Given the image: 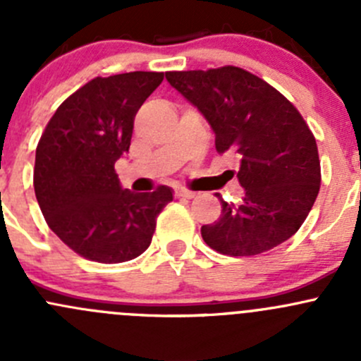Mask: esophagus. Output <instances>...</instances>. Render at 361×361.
<instances>
[{
  "label": "esophagus",
  "mask_w": 361,
  "mask_h": 361,
  "mask_svg": "<svg viewBox=\"0 0 361 361\" xmlns=\"http://www.w3.org/2000/svg\"><path fill=\"white\" fill-rule=\"evenodd\" d=\"M176 195L178 197H183V199H192L195 195V192L187 190V188H180V190H176Z\"/></svg>",
  "instance_id": "34e87169"
}]
</instances>
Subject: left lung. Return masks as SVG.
I'll use <instances>...</instances> for the list:
<instances>
[{"instance_id": "left-lung-1", "label": "left lung", "mask_w": 361, "mask_h": 361, "mask_svg": "<svg viewBox=\"0 0 361 361\" xmlns=\"http://www.w3.org/2000/svg\"><path fill=\"white\" fill-rule=\"evenodd\" d=\"M166 78L209 122L218 154L241 159L245 197L232 204L216 194L221 214L202 225L204 243L218 253L251 257L292 238L322 183L316 140L297 108L243 68L167 71Z\"/></svg>"}]
</instances>
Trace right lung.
<instances>
[{"label":"right lung","instance_id":"add662e5","mask_svg":"<svg viewBox=\"0 0 361 361\" xmlns=\"http://www.w3.org/2000/svg\"><path fill=\"white\" fill-rule=\"evenodd\" d=\"M164 73L133 71L90 80L57 108L35 160V194L54 234L80 257L120 264L150 246L173 190L122 188L115 162L129 152L134 116Z\"/></svg>","mask_w":361,"mask_h":361}]
</instances>
